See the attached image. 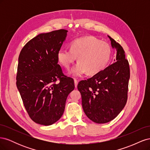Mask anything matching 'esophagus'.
I'll return each mask as SVG.
<instances>
[{
	"instance_id": "34e87169",
	"label": "esophagus",
	"mask_w": 150,
	"mask_h": 150,
	"mask_svg": "<svg viewBox=\"0 0 150 150\" xmlns=\"http://www.w3.org/2000/svg\"><path fill=\"white\" fill-rule=\"evenodd\" d=\"M78 81L76 79H74V85H75V87L77 88V86H78Z\"/></svg>"
}]
</instances>
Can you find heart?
<instances>
[{"mask_svg":"<svg viewBox=\"0 0 150 150\" xmlns=\"http://www.w3.org/2000/svg\"><path fill=\"white\" fill-rule=\"evenodd\" d=\"M111 49L108 43L93 36H86L73 40L71 49L62 48L57 53V59L62 66L69 69L78 57L79 62L71 71L74 76L86 72L93 76L103 71L110 59Z\"/></svg>","mask_w":150,"mask_h":150,"instance_id":"1","label":"heart"}]
</instances>
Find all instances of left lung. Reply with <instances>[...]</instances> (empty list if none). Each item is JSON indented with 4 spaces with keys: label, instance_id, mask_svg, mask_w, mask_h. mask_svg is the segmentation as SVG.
<instances>
[{
    "label": "left lung",
    "instance_id": "obj_1",
    "mask_svg": "<svg viewBox=\"0 0 150 150\" xmlns=\"http://www.w3.org/2000/svg\"><path fill=\"white\" fill-rule=\"evenodd\" d=\"M108 38L117 51L115 62L78 84L86 115L100 124L114 120L125 106L130 77L129 62L123 48L110 36Z\"/></svg>",
    "mask_w": 150,
    "mask_h": 150
}]
</instances>
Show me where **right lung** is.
Returning a JSON list of instances; mask_svg holds the SVG:
<instances>
[{
    "label": "right lung",
    "mask_w": 150,
    "mask_h": 150,
    "mask_svg": "<svg viewBox=\"0 0 150 150\" xmlns=\"http://www.w3.org/2000/svg\"><path fill=\"white\" fill-rule=\"evenodd\" d=\"M67 33L59 29L40 34L19 54L16 85L30 119L39 125H51L61 118L67 96L75 88L57 57Z\"/></svg>",
    "instance_id": "obj_1"
}]
</instances>
